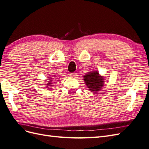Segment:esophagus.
I'll list each match as a JSON object with an SVG mask.
<instances>
[{
	"label": "esophagus",
	"mask_w": 149,
	"mask_h": 149,
	"mask_svg": "<svg viewBox=\"0 0 149 149\" xmlns=\"http://www.w3.org/2000/svg\"><path fill=\"white\" fill-rule=\"evenodd\" d=\"M71 77H76V73H72L70 74Z\"/></svg>",
	"instance_id": "obj_1"
}]
</instances>
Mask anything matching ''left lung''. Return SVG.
Returning a JSON list of instances; mask_svg holds the SVG:
<instances>
[{
	"instance_id": "1",
	"label": "left lung",
	"mask_w": 149,
	"mask_h": 149,
	"mask_svg": "<svg viewBox=\"0 0 149 149\" xmlns=\"http://www.w3.org/2000/svg\"><path fill=\"white\" fill-rule=\"evenodd\" d=\"M84 81L87 86L91 91H100L104 84V79L97 71L89 72L84 76Z\"/></svg>"
}]
</instances>
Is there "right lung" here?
<instances>
[{"label": "right lung", "mask_w": 149, "mask_h": 149, "mask_svg": "<svg viewBox=\"0 0 149 149\" xmlns=\"http://www.w3.org/2000/svg\"><path fill=\"white\" fill-rule=\"evenodd\" d=\"M50 79H52V78H50ZM51 81H52V80H49V81H48V82H51ZM48 84H49V86H52V85H51V84H52V83H48Z\"/></svg>", "instance_id": "add662e5"}]
</instances>
